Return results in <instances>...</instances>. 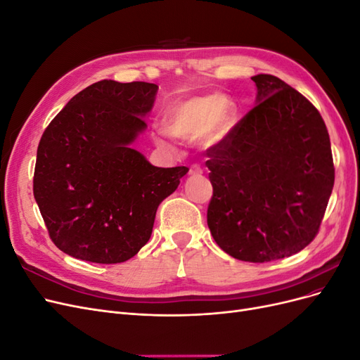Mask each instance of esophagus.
Segmentation results:
<instances>
[{
	"instance_id": "esophagus-1",
	"label": "esophagus",
	"mask_w": 360,
	"mask_h": 360,
	"mask_svg": "<svg viewBox=\"0 0 360 360\" xmlns=\"http://www.w3.org/2000/svg\"><path fill=\"white\" fill-rule=\"evenodd\" d=\"M189 174H191V176H201V174H202V168L200 167V165H192L191 167V169H189Z\"/></svg>"
}]
</instances>
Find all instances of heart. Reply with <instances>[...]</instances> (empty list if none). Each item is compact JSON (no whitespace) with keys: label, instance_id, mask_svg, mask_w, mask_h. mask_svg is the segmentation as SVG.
Here are the masks:
<instances>
[{"label":"heart","instance_id":"1","mask_svg":"<svg viewBox=\"0 0 360 360\" xmlns=\"http://www.w3.org/2000/svg\"><path fill=\"white\" fill-rule=\"evenodd\" d=\"M230 120V106L222 97L205 94L189 97L171 106L167 127L177 138H202L207 144H213L225 135Z\"/></svg>","mask_w":360,"mask_h":360}]
</instances>
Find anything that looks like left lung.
<instances>
[{"label":"left lung","mask_w":360,"mask_h":360,"mask_svg":"<svg viewBox=\"0 0 360 360\" xmlns=\"http://www.w3.org/2000/svg\"><path fill=\"white\" fill-rule=\"evenodd\" d=\"M257 105L207 148V225L228 255L291 257L319 234L335 183L330 138L307 97L274 75L252 76Z\"/></svg>","instance_id":"obj_1"}]
</instances>
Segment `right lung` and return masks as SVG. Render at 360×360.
<instances>
[{
  "mask_svg": "<svg viewBox=\"0 0 360 360\" xmlns=\"http://www.w3.org/2000/svg\"><path fill=\"white\" fill-rule=\"evenodd\" d=\"M159 86L103 79L73 96L43 132L32 191L51 240L73 258L117 264L138 254L159 204L188 167L158 168L130 148Z\"/></svg>",
  "mask_w": 360,
  "mask_h": 360,
  "instance_id": "1",
  "label": "right lung"
}]
</instances>
